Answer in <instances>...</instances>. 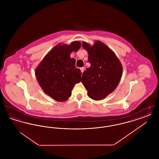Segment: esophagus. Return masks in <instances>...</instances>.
Masks as SVG:
<instances>
[{
  "label": "esophagus",
  "instance_id": "esophagus-1",
  "mask_svg": "<svg viewBox=\"0 0 159 159\" xmlns=\"http://www.w3.org/2000/svg\"><path fill=\"white\" fill-rule=\"evenodd\" d=\"M80 70H81L82 73H83V71H84V67H81V68H80Z\"/></svg>",
  "mask_w": 159,
  "mask_h": 159
}]
</instances>
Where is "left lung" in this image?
Segmentation results:
<instances>
[{
    "mask_svg": "<svg viewBox=\"0 0 159 159\" xmlns=\"http://www.w3.org/2000/svg\"><path fill=\"white\" fill-rule=\"evenodd\" d=\"M91 67L83 73L82 82L88 96L94 100L104 99L116 88L122 76L121 64L106 45L97 41L91 45L83 42Z\"/></svg>",
    "mask_w": 159,
    "mask_h": 159,
    "instance_id": "obj_1",
    "label": "left lung"
}]
</instances>
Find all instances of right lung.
I'll return each instance as SVG.
<instances>
[{"label": "right lung", "mask_w": 159, "mask_h": 159, "mask_svg": "<svg viewBox=\"0 0 159 159\" xmlns=\"http://www.w3.org/2000/svg\"><path fill=\"white\" fill-rule=\"evenodd\" d=\"M79 42L71 45H57L46 55L38 66L35 75L40 87L47 95L57 101L67 100L76 83L82 80V72L76 67V60L71 52L81 47Z\"/></svg>", "instance_id": "1"}]
</instances>
